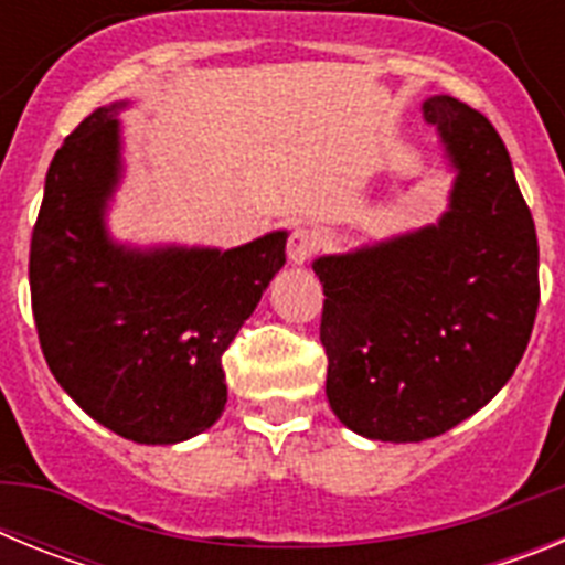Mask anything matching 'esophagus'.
Listing matches in <instances>:
<instances>
[{
	"mask_svg": "<svg viewBox=\"0 0 565 565\" xmlns=\"http://www.w3.org/2000/svg\"><path fill=\"white\" fill-rule=\"evenodd\" d=\"M288 263H291V266H306L308 259H311V254H313V237H311V232H308V228H302V226H297L291 232V237H288Z\"/></svg>",
	"mask_w": 565,
	"mask_h": 565,
	"instance_id": "obj_1",
	"label": "esophagus"
}]
</instances>
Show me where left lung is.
I'll return each mask as SVG.
<instances>
[{
    "instance_id": "left-lung-1",
    "label": "left lung",
    "mask_w": 565,
    "mask_h": 565,
    "mask_svg": "<svg viewBox=\"0 0 565 565\" xmlns=\"http://www.w3.org/2000/svg\"><path fill=\"white\" fill-rule=\"evenodd\" d=\"M452 172L436 223L313 259L339 422L371 441L441 436L515 373L535 326L537 234L501 135L452 96L422 104Z\"/></svg>"
}]
</instances>
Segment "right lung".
Masks as SVG:
<instances>
[{"label":"right lung","instance_id":"obj_1","mask_svg":"<svg viewBox=\"0 0 565 565\" xmlns=\"http://www.w3.org/2000/svg\"><path fill=\"white\" fill-rule=\"evenodd\" d=\"M129 104L89 113L50 163L30 243L33 317L50 371L89 418L135 444H181L221 418L223 351L286 266L288 232L226 252L115 239Z\"/></svg>","mask_w":565,"mask_h":565}]
</instances>
